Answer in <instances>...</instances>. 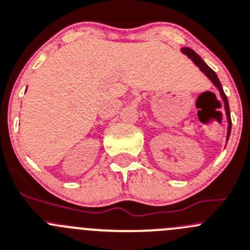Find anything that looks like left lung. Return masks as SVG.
<instances>
[{
    "instance_id": "8db88e82",
    "label": "left lung",
    "mask_w": 250,
    "mask_h": 250,
    "mask_svg": "<svg viewBox=\"0 0 250 250\" xmlns=\"http://www.w3.org/2000/svg\"><path fill=\"white\" fill-rule=\"evenodd\" d=\"M182 53H184V55H187L188 57L190 58V60L193 61L195 63V66L199 67L200 71L203 72V73L205 74V76L208 77V78L211 81V83L214 84L215 86L217 88V90L220 91V95H221V99L222 101H224V105H225V111H226V116H227V122H229V129H227V140H229V134H231V125H232V122H231V115H229V100H227V96L226 94L224 93V89H222V85L221 83H220L219 78H217L216 73H215L214 71H212L211 68H210L209 66H208L207 63H205L204 61L202 60V57H200L198 53H195L194 51L192 50V48L189 47H183L182 48Z\"/></svg>"
}]
</instances>
